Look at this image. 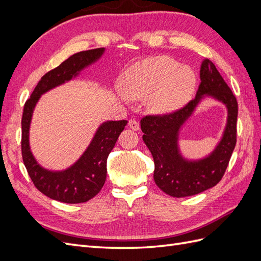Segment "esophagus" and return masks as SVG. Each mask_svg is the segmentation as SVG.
<instances>
[{"mask_svg":"<svg viewBox=\"0 0 261 261\" xmlns=\"http://www.w3.org/2000/svg\"><path fill=\"white\" fill-rule=\"evenodd\" d=\"M128 126L133 130H139V128H140V125L136 120H129Z\"/></svg>","mask_w":261,"mask_h":261,"instance_id":"obj_1","label":"esophagus"}]
</instances>
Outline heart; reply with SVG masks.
Instances as JSON below:
<instances>
[{"mask_svg":"<svg viewBox=\"0 0 261 261\" xmlns=\"http://www.w3.org/2000/svg\"><path fill=\"white\" fill-rule=\"evenodd\" d=\"M121 98L145 100L153 114H169L186 105L197 87L195 70L168 57H151L135 63L122 78Z\"/></svg>","mask_w":261,"mask_h":261,"instance_id":"heart-1","label":"heart"}]
</instances>
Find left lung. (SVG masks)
I'll return each instance as SVG.
<instances>
[{
    "label": "left lung",
    "mask_w": 261,
    "mask_h": 261,
    "mask_svg": "<svg viewBox=\"0 0 261 261\" xmlns=\"http://www.w3.org/2000/svg\"><path fill=\"white\" fill-rule=\"evenodd\" d=\"M196 98L178 111L140 121L143 140L154 161L153 178L161 191L172 197H188L216 186L224 175L236 145L238 101L216 65L204 59ZM211 97L226 106L227 124L215 149L200 160H187L180 151V130L202 99Z\"/></svg>",
    "instance_id": "8db88e82"
}]
</instances>
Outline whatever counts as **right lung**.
<instances>
[{"label":"right lung","mask_w":261,"mask_h":261,"mask_svg":"<svg viewBox=\"0 0 261 261\" xmlns=\"http://www.w3.org/2000/svg\"><path fill=\"white\" fill-rule=\"evenodd\" d=\"M106 49L78 52L46 73L38 83L23 107L21 118L22 161L35 186L51 199L66 203H81L93 198L107 178V160L127 121H107L94 133L89 146L74 164L62 171L44 169L31 152L29 129L34 110L43 93L76 78L82 70L94 64Z\"/></svg>","instance_id":"1"}]
</instances>
